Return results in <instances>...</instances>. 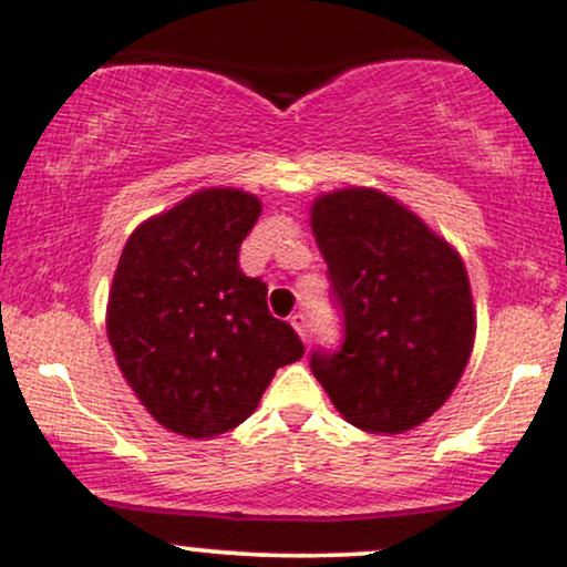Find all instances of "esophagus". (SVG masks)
<instances>
[{
    "instance_id": "obj_1",
    "label": "esophagus",
    "mask_w": 567,
    "mask_h": 567,
    "mask_svg": "<svg viewBox=\"0 0 567 567\" xmlns=\"http://www.w3.org/2000/svg\"><path fill=\"white\" fill-rule=\"evenodd\" d=\"M290 324H292V328H296V333L301 336L303 341H306V338H309V317H306L303 311H296V315L290 317Z\"/></svg>"
}]
</instances>
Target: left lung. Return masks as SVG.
I'll return each mask as SVG.
<instances>
[{"mask_svg": "<svg viewBox=\"0 0 567 567\" xmlns=\"http://www.w3.org/2000/svg\"><path fill=\"white\" fill-rule=\"evenodd\" d=\"M311 229L343 322L311 373L349 424L402 434L424 424L464 373L474 306L464 261L408 207L373 188L324 194Z\"/></svg>", "mask_w": 567, "mask_h": 567, "instance_id": "1", "label": "left lung"}]
</instances>
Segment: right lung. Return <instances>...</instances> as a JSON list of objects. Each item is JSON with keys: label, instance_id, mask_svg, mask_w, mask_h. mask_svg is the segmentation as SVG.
Returning a JSON list of instances; mask_svg holds the SVG:
<instances>
[{"label": "right lung", "instance_id": "obj_1", "mask_svg": "<svg viewBox=\"0 0 567 567\" xmlns=\"http://www.w3.org/2000/svg\"><path fill=\"white\" fill-rule=\"evenodd\" d=\"M261 202L205 188L130 234L109 292L106 330L143 408L171 432L216 437L252 413L303 343L271 317L266 282L239 269Z\"/></svg>", "mask_w": 567, "mask_h": 567}]
</instances>
